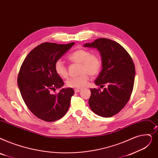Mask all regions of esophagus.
I'll return each instance as SVG.
<instances>
[{"mask_svg": "<svg viewBox=\"0 0 158 158\" xmlns=\"http://www.w3.org/2000/svg\"><path fill=\"white\" fill-rule=\"evenodd\" d=\"M74 91H75V93H79L81 91V89H75Z\"/></svg>", "mask_w": 158, "mask_h": 158, "instance_id": "1", "label": "esophagus"}]
</instances>
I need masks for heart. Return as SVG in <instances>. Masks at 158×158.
Instances as JSON below:
<instances>
[{
  "instance_id": "b5f03b06",
  "label": "heart",
  "mask_w": 158,
  "mask_h": 158,
  "mask_svg": "<svg viewBox=\"0 0 158 158\" xmlns=\"http://www.w3.org/2000/svg\"><path fill=\"white\" fill-rule=\"evenodd\" d=\"M73 63L79 64V76L72 77L66 81L67 86L80 89L85 87L89 80V75L96 76L101 71L102 60L97 54L92 53L85 49H79L73 52L68 57ZM55 70L59 76L63 79L68 77V71L62 60H58L55 63Z\"/></svg>"
}]
</instances>
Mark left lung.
<instances>
[{
    "mask_svg": "<svg viewBox=\"0 0 158 158\" xmlns=\"http://www.w3.org/2000/svg\"><path fill=\"white\" fill-rule=\"evenodd\" d=\"M85 47L95 48L101 53L102 69L95 81L99 88H91L88 101L92 110L103 118H110L124 108L131 96L135 78V65L132 57L121 44L101 38Z\"/></svg>",
    "mask_w": 158,
    "mask_h": 158,
    "instance_id": "obj_1",
    "label": "left lung"
}]
</instances>
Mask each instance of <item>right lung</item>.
I'll use <instances>...</instances> for the list:
<instances>
[{
	"instance_id": "add662e5",
	"label": "right lung",
	"mask_w": 158,
	"mask_h": 158,
	"mask_svg": "<svg viewBox=\"0 0 158 158\" xmlns=\"http://www.w3.org/2000/svg\"><path fill=\"white\" fill-rule=\"evenodd\" d=\"M74 44L44 43L33 48L20 68L17 83L22 98L37 118L47 122L57 121L67 112L74 91L63 88L64 85L55 70V63Z\"/></svg>"
}]
</instances>
